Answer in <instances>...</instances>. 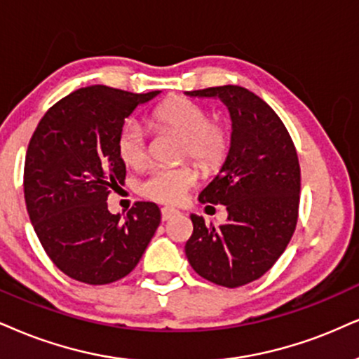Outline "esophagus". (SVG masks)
I'll return each mask as SVG.
<instances>
[{
  "mask_svg": "<svg viewBox=\"0 0 359 359\" xmlns=\"http://www.w3.org/2000/svg\"><path fill=\"white\" fill-rule=\"evenodd\" d=\"M178 213H180V211L175 210V208H170V206L161 208V218H163V221H168V219L175 218V216L178 215Z\"/></svg>",
  "mask_w": 359,
  "mask_h": 359,
  "instance_id": "1",
  "label": "esophagus"
}]
</instances>
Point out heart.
<instances>
[{
	"instance_id": "obj_1",
	"label": "heart",
	"mask_w": 359,
	"mask_h": 359,
	"mask_svg": "<svg viewBox=\"0 0 359 359\" xmlns=\"http://www.w3.org/2000/svg\"><path fill=\"white\" fill-rule=\"evenodd\" d=\"M149 125L159 131L181 136V158L191 156L203 168H215L223 161L229 148L228 125L218 116H208L205 106L187 98L170 100L158 106ZM118 156L128 168L140 170L148 163V135L138 121H128L118 135ZM193 165L161 166L153 170L141 193L161 203H178L198 183Z\"/></svg>"
}]
</instances>
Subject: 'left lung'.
Segmentation results:
<instances>
[{
    "instance_id": "1",
    "label": "left lung",
    "mask_w": 359,
    "mask_h": 359,
    "mask_svg": "<svg viewBox=\"0 0 359 359\" xmlns=\"http://www.w3.org/2000/svg\"><path fill=\"white\" fill-rule=\"evenodd\" d=\"M187 95L218 98L231 116L228 156L200 193L201 203L226 206L228 219L206 226L203 216L191 215L187 258L215 285H248L276 263L294 233L302 188L298 154L280 116L246 88L226 85Z\"/></svg>"
}]
</instances>
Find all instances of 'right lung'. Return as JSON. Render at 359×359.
Segmentation results:
<instances>
[{
	"label": "right lung",
	"mask_w": 359,
	"mask_h": 359,
	"mask_svg": "<svg viewBox=\"0 0 359 359\" xmlns=\"http://www.w3.org/2000/svg\"><path fill=\"white\" fill-rule=\"evenodd\" d=\"M161 91L103 85L65 96L38 123L25 161V200L46 255L73 280L108 285L140 263L159 226L154 203L138 201L125 221L108 211V194L125 184L118 135L140 104Z\"/></svg>",
	"instance_id": "1"
}]
</instances>
